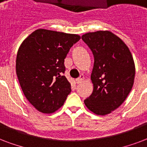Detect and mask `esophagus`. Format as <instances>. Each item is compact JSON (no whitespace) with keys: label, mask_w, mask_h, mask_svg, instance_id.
Returning <instances> with one entry per match:
<instances>
[{"label":"esophagus","mask_w":147,"mask_h":147,"mask_svg":"<svg viewBox=\"0 0 147 147\" xmlns=\"http://www.w3.org/2000/svg\"><path fill=\"white\" fill-rule=\"evenodd\" d=\"M84 75H80V77L78 79L76 80V83H77V84H81L82 82L84 81Z\"/></svg>","instance_id":"34e87169"}]
</instances>
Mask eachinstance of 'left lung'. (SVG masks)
Here are the masks:
<instances>
[{
	"label": "left lung",
	"instance_id": "left-lung-1",
	"mask_svg": "<svg viewBox=\"0 0 147 147\" xmlns=\"http://www.w3.org/2000/svg\"><path fill=\"white\" fill-rule=\"evenodd\" d=\"M93 52V93L84 100L96 115L109 114L122 104L134 83L135 63L127 44L109 30L86 33L82 36Z\"/></svg>",
	"mask_w": 147,
	"mask_h": 147
}]
</instances>
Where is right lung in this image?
Returning <instances> with one entry per match:
<instances>
[{
    "mask_svg": "<svg viewBox=\"0 0 147 147\" xmlns=\"http://www.w3.org/2000/svg\"><path fill=\"white\" fill-rule=\"evenodd\" d=\"M80 39L78 34L37 29L20 44L16 73L24 96L40 112L57 111L71 91L63 75L64 59Z\"/></svg>",
    "mask_w": 147,
    "mask_h": 147,
    "instance_id": "1",
    "label": "right lung"
}]
</instances>
